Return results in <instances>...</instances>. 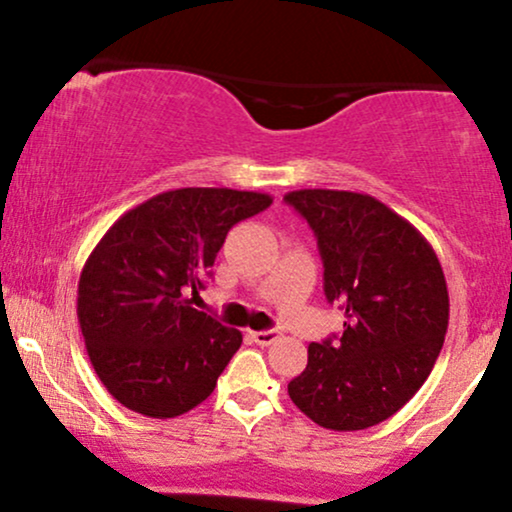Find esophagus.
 Here are the masks:
<instances>
[{
	"label": "esophagus",
	"instance_id": "obj_1",
	"mask_svg": "<svg viewBox=\"0 0 512 512\" xmlns=\"http://www.w3.org/2000/svg\"><path fill=\"white\" fill-rule=\"evenodd\" d=\"M250 337L255 344L269 346V344H274L281 334H279V330H264V332H250Z\"/></svg>",
	"mask_w": 512,
	"mask_h": 512
}]
</instances>
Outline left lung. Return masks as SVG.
Masks as SVG:
<instances>
[{
	"label": "left lung",
	"mask_w": 512,
	"mask_h": 512,
	"mask_svg": "<svg viewBox=\"0 0 512 512\" xmlns=\"http://www.w3.org/2000/svg\"><path fill=\"white\" fill-rule=\"evenodd\" d=\"M325 267V296L342 305V337L308 346L289 397L330 431H363L397 414L431 375L448 332L450 298L428 240L375 197L296 190Z\"/></svg>",
	"instance_id": "left-lung-1"
}]
</instances>
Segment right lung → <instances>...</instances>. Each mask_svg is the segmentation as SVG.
<instances>
[{
	"label": "right lung",
	"mask_w": 512,
	"mask_h": 512,
	"mask_svg": "<svg viewBox=\"0 0 512 512\" xmlns=\"http://www.w3.org/2000/svg\"><path fill=\"white\" fill-rule=\"evenodd\" d=\"M272 204L262 192L182 187L122 214L81 269L88 358L122 407L173 419L202 404L243 334L192 308L228 231Z\"/></svg>",
	"instance_id": "add662e5"
}]
</instances>
